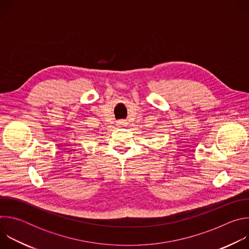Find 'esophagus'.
Wrapping results in <instances>:
<instances>
[{
	"label": "esophagus",
	"mask_w": 249,
	"mask_h": 249,
	"mask_svg": "<svg viewBox=\"0 0 249 249\" xmlns=\"http://www.w3.org/2000/svg\"><path fill=\"white\" fill-rule=\"evenodd\" d=\"M117 125L120 126V127L125 126V125H127V121H126V120H119V121L117 122Z\"/></svg>",
	"instance_id": "esophagus-1"
}]
</instances>
